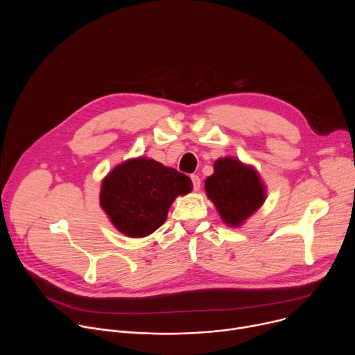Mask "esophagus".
Masks as SVG:
<instances>
[{"mask_svg":"<svg viewBox=\"0 0 355 355\" xmlns=\"http://www.w3.org/2000/svg\"><path fill=\"white\" fill-rule=\"evenodd\" d=\"M191 181H192L193 189H195V191H198V189H199V187H200V178H199L198 175L192 174V175H191Z\"/></svg>","mask_w":355,"mask_h":355,"instance_id":"1","label":"esophagus"}]
</instances>
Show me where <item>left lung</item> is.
<instances>
[{
    "mask_svg": "<svg viewBox=\"0 0 355 355\" xmlns=\"http://www.w3.org/2000/svg\"><path fill=\"white\" fill-rule=\"evenodd\" d=\"M214 168L205 181L207 193L225 223L239 226L263 205L266 189L254 170L233 157L219 159Z\"/></svg>",
    "mask_w": 355,
    "mask_h": 355,
    "instance_id": "obj_1",
    "label": "left lung"
}]
</instances>
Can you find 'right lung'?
<instances>
[{
    "mask_svg": "<svg viewBox=\"0 0 355 355\" xmlns=\"http://www.w3.org/2000/svg\"><path fill=\"white\" fill-rule=\"evenodd\" d=\"M192 188L188 175L151 159H133L115 167L101 187V207L126 236L144 237L167 219L175 196Z\"/></svg>",
    "mask_w": 355,
    "mask_h": 355,
    "instance_id": "right-lung-1",
    "label": "right lung"
}]
</instances>
